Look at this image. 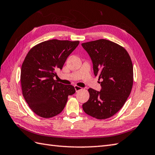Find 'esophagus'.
<instances>
[{
  "mask_svg": "<svg viewBox=\"0 0 155 155\" xmlns=\"http://www.w3.org/2000/svg\"><path fill=\"white\" fill-rule=\"evenodd\" d=\"M74 88H75V91H76V92H78V91H81V90L83 89V88H82L81 87L77 86V85H75V86H74Z\"/></svg>",
  "mask_w": 155,
  "mask_h": 155,
  "instance_id": "1",
  "label": "esophagus"
}]
</instances>
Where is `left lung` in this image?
<instances>
[{
    "label": "left lung",
    "instance_id": "obj_1",
    "mask_svg": "<svg viewBox=\"0 0 155 155\" xmlns=\"http://www.w3.org/2000/svg\"><path fill=\"white\" fill-rule=\"evenodd\" d=\"M98 76L101 90L90 88L89 99L83 104L85 113L97 119L113 117L123 107L133 84V67L126 49L115 42L99 39L82 43Z\"/></svg>",
    "mask_w": 155,
    "mask_h": 155
}]
</instances>
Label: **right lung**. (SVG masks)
Returning <instances> with one entry per match:
<instances>
[{
    "label": "right lung",
    "instance_id": "right-lung-1",
    "mask_svg": "<svg viewBox=\"0 0 155 155\" xmlns=\"http://www.w3.org/2000/svg\"><path fill=\"white\" fill-rule=\"evenodd\" d=\"M79 41L52 39L32 47L21 67L22 95L31 109L42 118H51L64 109L74 87L54 79Z\"/></svg>",
    "mask_w": 155,
    "mask_h": 155
}]
</instances>
